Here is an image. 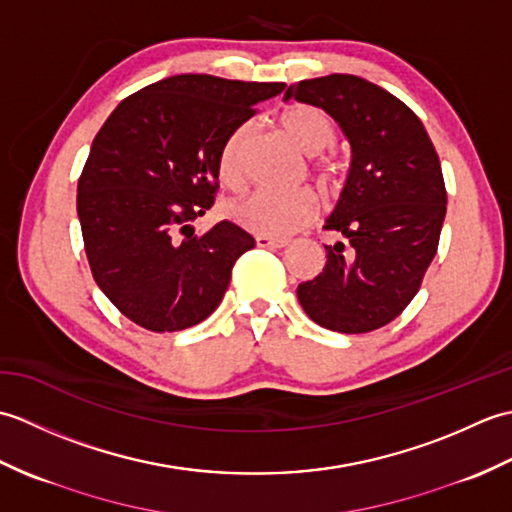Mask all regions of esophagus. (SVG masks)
<instances>
[{"label": "esophagus", "mask_w": 512, "mask_h": 512, "mask_svg": "<svg viewBox=\"0 0 512 512\" xmlns=\"http://www.w3.org/2000/svg\"><path fill=\"white\" fill-rule=\"evenodd\" d=\"M255 244L259 248H284L288 246V239H275V237H266V235H257Z\"/></svg>", "instance_id": "obj_1"}]
</instances>
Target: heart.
<instances>
[{"label": "heart", "instance_id": "obj_1", "mask_svg": "<svg viewBox=\"0 0 512 512\" xmlns=\"http://www.w3.org/2000/svg\"><path fill=\"white\" fill-rule=\"evenodd\" d=\"M279 127L306 154H314L310 169L325 191H336L345 178V162L328 149L336 140V121L317 105L297 103L279 114ZM253 127L237 125L224 138L217 154V178L226 189L239 191L246 184V154ZM319 213L317 193L303 187L295 191H255L228 206V215L246 231L266 237H286L310 224Z\"/></svg>", "mask_w": 512, "mask_h": 512}]
</instances>
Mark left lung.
I'll return each instance as SVG.
<instances>
[{
    "label": "left lung",
    "mask_w": 512,
    "mask_h": 512,
    "mask_svg": "<svg viewBox=\"0 0 512 512\" xmlns=\"http://www.w3.org/2000/svg\"><path fill=\"white\" fill-rule=\"evenodd\" d=\"M317 105L352 145V169L325 231L328 262L297 288L308 317L332 332L383 328L409 306L433 262L447 213L440 158L420 118L361 76L299 81L286 99Z\"/></svg>",
    "instance_id": "8db88e82"
}]
</instances>
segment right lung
<instances>
[{
	"instance_id": "add662e5",
	"label": "right lung",
	"mask_w": 512,
	"mask_h": 512,
	"mask_svg": "<svg viewBox=\"0 0 512 512\" xmlns=\"http://www.w3.org/2000/svg\"><path fill=\"white\" fill-rule=\"evenodd\" d=\"M284 88L178 74L127 96L99 129L76 193L85 255L140 328L178 332L220 306L255 239L226 220L195 235L191 222L215 202L224 138Z\"/></svg>"
}]
</instances>
